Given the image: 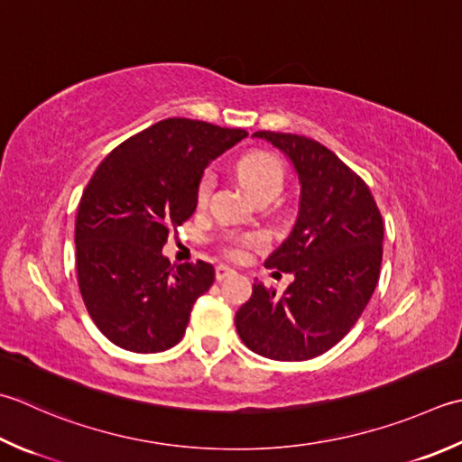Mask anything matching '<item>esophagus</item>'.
I'll use <instances>...</instances> for the list:
<instances>
[{
    "label": "esophagus",
    "mask_w": 462,
    "mask_h": 462,
    "mask_svg": "<svg viewBox=\"0 0 462 462\" xmlns=\"http://www.w3.org/2000/svg\"><path fill=\"white\" fill-rule=\"evenodd\" d=\"M234 274H236V273H234V270L228 268V266H224V264L216 266V280H218V282H222V280L230 278V276H234Z\"/></svg>",
    "instance_id": "1"
}]
</instances>
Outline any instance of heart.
I'll return each mask as SVG.
<instances>
[{
	"instance_id": "heart-1",
	"label": "heart",
	"mask_w": 462,
	"mask_h": 462,
	"mask_svg": "<svg viewBox=\"0 0 462 462\" xmlns=\"http://www.w3.org/2000/svg\"><path fill=\"white\" fill-rule=\"evenodd\" d=\"M236 171H238L240 182L246 186L248 192L254 198L264 196V194H278L280 188H282L284 171L273 153L250 152L238 162ZM212 189H214V174L212 171H206V174L200 178V182H198V189H196L198 206L208 204ZM258 242H260L258 236L246 234V236L234 238L230 246L226 248V252H228L232 258H242L244 250L254 246Z\"/></svg>"
}]
</instances>
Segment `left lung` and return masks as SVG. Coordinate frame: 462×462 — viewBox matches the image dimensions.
<instances>
[{"instance_id": "obj_1", "label": "left lung", "mask_w": 462, "mask_h": 462, "mask_svg": "<svg viewBox=\"0 0 462 462\" xmlns=\"http://www.w3.org/2000/svg\"><path fill=\"white\" fill-rule=\"evenodd\" d=\"M282 150L298 174L292 232L264 262L292 273L278 296L262 282L236 312L244 345L273 360H309L346 337L373 296L383 262V216L365 180L320 142L256 132Z\"/></svg>"}]
</instances>
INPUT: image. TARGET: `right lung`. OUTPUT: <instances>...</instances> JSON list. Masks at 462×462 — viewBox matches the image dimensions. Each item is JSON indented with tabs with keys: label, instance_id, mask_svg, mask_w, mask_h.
I'll return each mask as SVG.
<instances>
[{
	"label": "right lung",
	"instance_id": "add662e5",
	"mask_svg": "<svg viewBox=\"0 0 462 462\" xmlns=\"http://www.w3.org/2000/svg\"><path fill=\"white\" fill-rule=\"evenodd\" d=\"M246 130L168 117L120 143L86 186L76 218V266L84 304L107 340L150 355L182 340L214 266H171L168 234L196 210L206 166Z\"/></svg>",
	"mask_w": 462,
	"mask_h": 462
}]
</instances>
